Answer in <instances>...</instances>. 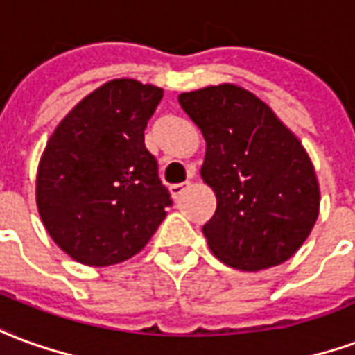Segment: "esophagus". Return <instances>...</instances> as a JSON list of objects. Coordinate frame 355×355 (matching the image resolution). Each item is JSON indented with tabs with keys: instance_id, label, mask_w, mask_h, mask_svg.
I'll return each instance as SVG.
<instances>
[{
	"instance_id": "obj_1",
	"label": "esophagus",
	"mask_w": 355,
	"mask_h": 355,
	"mask_svg": "<svg viewBox=\"0 0 355 355\" xmlns=\"http://www.w3.org/2000/svg\"><path fill=\"white\" fill-rule=\"evenodd\" d=\"M188 186H190V182H178V184H171L169 186L171 196H173L175 200H178V198L182 196V192H184Z\"/></svg>"
}]
</instances>
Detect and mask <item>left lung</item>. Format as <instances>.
I'll return each instance as SVG.
<instances>
[{
    "label": "left lung",
    "instance_id": "8db88e82",
    "mask_svg": "<svg viewBox=\"0 0 355 355\" xmlns=\"http://www.w3.org/2000/svg\"><path fill=\"white\" fill-rule=\"evenodd\" d=\"M205 138L202 178L217 196L203 236L223 263L259 271L290 259L319 215L304 146L252 92L234 84L178 96Z\"/></svg>",
    "mask_w": 355,
    "mask_h": 355
}]
</instances>
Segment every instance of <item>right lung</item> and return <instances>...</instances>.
<instances>
[{
  "label": "right lung",
  "mask_w": 355,
  "mask_h": 355,
  "mask_svg": "<svg viewBox=\"0 0 355 355\" xmlns=\"http://www.w3.org/2000/svg\"><path fill=\"white\" fill-rule=\"evenodd\" d=\"M163 90L117 78L86 96L48 140L36 177V203L57 246L84 265L125 261L153 236L169 190L144 130Z\"/></svg>",
  "instance_id": "add662e5"
}]
</instances>
